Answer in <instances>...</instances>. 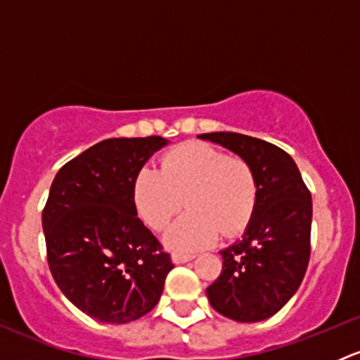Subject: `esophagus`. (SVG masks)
<instances>
[{
    "instance_id": "1",
    "label": "esophagus",
    "mask_w": 360,
    "mask_h": 360,
    "mask_svg": "<svg viewBox=\"0 0 360 360\" xmlns=\"http://www.w3.org/2000/svg\"><path fill=\"white\" fill-rule=\"evenodd\" d=\"M193 254H172V263H176V264H183V263H186V261H190V259H193Z\"/></svg>"
}]
</instances>
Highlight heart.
<instances>
[{
	"instance_id": "b5f03b06",
	"label": "heart",
	"mask_w": 360,
	"mask_h": 360,
	"mask_svg": "<svg viewBox=\"0 0 360 360\" xmlns=\"http://www.w3.org/2000/svg\"><path fill=\"white\" fill-rule=\"evenodd\" d=\"M137 214L151 230H163L181 212H190L163 235L176 252H197L219 237L244 230L257 203V179L248 160L228 157L205 143H186L162 158V169L143 167L132 186Z\"/></svg>"
}]
</instances>
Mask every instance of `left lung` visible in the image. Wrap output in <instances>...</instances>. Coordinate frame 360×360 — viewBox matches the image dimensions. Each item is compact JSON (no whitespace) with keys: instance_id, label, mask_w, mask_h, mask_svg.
Wrapping results in <instances>:
<instances>
[{"instance_id":"8db88e82","label":"left lung","mask_w":360,"mask_h":360,"mask_svg":"<svg viewBox=\"0 0 360 360\" xmlns=\"http://www.w3.org/2000/svg\"><path fill=\"white\" fill-rule=\"evenodd\" d=\"M198 137L248 160L257 179L252 217L240 240L221 250L223 270L207 297L231 321H264L291 300L307 271L311 195L294 160L275 144L235 132Z\"/></svg>"}]
</instances>
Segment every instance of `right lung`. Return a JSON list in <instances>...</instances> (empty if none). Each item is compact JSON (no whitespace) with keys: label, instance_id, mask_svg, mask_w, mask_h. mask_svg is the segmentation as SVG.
I'll list each match as a JSON object with an SVG mask.
<instances>
[{"label":"right lung","instance_id":"obj_1","mask_svg":"<svg viewBox=\"0 0 360 360\" xmlns=\"http://www.w3.org/2000/svg\"><path fill=\"white\" fill-rule=\"evenodd\" d=\"M167 143L160 136L101 141L50 186L41 216L50 271L64 296L99 322L127 324L153 310L174 268L132 198L137 172Z\"/></svg>","mask_w":360,"mask_h":360}]
</instances>
